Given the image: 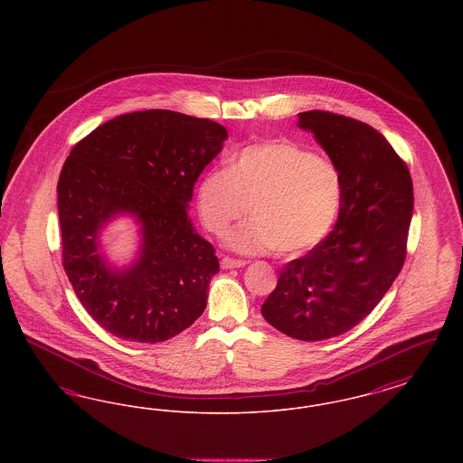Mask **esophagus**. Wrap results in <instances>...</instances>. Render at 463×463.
Here are the masks:
<instances>
[{"label":"esophagus","mask_w":463,"mask_h":463,"mask_svg":"<svg viewBox=\"0 0 463 463\" xmlns=\"http://www.w3.org/2000/svg\"><path fill=\"white\" fill-rule=\"evenodd\" d=\"M222 269H240V267H244L246 262H242V260H234V259H229V257H225V259H222Z\"/></svg>","instance_id":"obj_1"}]
</instances>
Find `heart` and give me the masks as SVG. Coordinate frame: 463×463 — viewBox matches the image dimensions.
Returning a JSON list of instances; mask_svg holds the SVG:
<instances>
[{
  "instance_id": "1",
  "label": "heart",
  "mask_w": 463,
  "mask_h": 463,
  "mask_svg": "<svg viewBox=\"0 0 463 463\" xmlns=\"http://www.w3.org/2000/svg\"><path fill=\"white\" fill-rule=\"evenodd\" d=\"M342 194V174L330 159L288 140H269L236 153L229 168L201 176L196 203L213 234L250 212L251 219L225 236L234 251L300 255L328 236Z\"/></svg>"
}]
</instances>
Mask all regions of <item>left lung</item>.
Instances as JSON below:
<instances>
[{
    "instance_id": "8db88e82",
    "label": "left lung",
    "mask_w": 463,
    "mask_h": 463,
    "mask_svg": "<svg viewBox=\"0 0 463 463\" xmlns=\"http://www.w3.org/2000/svg\"><path fill=\"white\" fill-rule=\"evenodd\" d=\"M297 127L340 170L342 206L330 234L281 269L262 316L291 338L316 342L354 328L392 287L406 257L413 184L387 138L366 123L308 110Z\"/></svg>"
}]
</instances>
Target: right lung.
I'll use <instances>...</instances> for the list:
<instances>
[{
	"instance_id": "1",
	"label": "right lung",
	"mask_w": 463,
	"mask_h": 463,
	"mask_svg": "<svg viewBox=\"0 0 463 463\" xmlns=\"http://www.w3.org/2000/svg\"><path fill=\"white\" fill-rule=\"evenodd\" d=\"M227 137L212 119L138 110L100 125L67 157L57 185L62 264L83 307L114 336L165 342L206 307L219 259L194 229L189 203ZM123 216L137 225L139 248L119 266L101 232Z\"/></svg>"
}]
</instances>
